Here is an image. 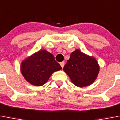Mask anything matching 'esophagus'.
Masks as SVG:
<instances>
[{"instance_id":"obj_1","label":"esophagus","mask_w":120,"mask_h":120,"mask_svg":"<svg viewBox=\"0 0 120 120\" xmlns=\"http://www.w3.org/2000/svg\"><path fill=\"white\" fill-rule=\"evenodd\" d=\"M65 62H60V65H61V66H62V68H63V67H64V65H65Z\"/></svg>"}]
</instances>
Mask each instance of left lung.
Listing matches in <instances>:
<instances>
[{
  "label": "left lung",
  "instance_id": "left-lung-1",
  "mask_svg": "<svg viewBox=\"0 0 120 120\" xmlns=\"http://www.w3.org/2000/svg\"><path fill=\"white\" fill-rule=\"evenodd\" d=\"M63 69L75 86L83 87L91 85L96 80L99 66L96 58L76 49L71 54Z\"/></svg>",
  "mask_w": 120,
  "mask_h": 120
}]
</instances>
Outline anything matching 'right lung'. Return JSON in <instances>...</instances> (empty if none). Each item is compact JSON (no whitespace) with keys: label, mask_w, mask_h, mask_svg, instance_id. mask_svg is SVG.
<instances>
[{"label":"right lung","mask_w":120,"mask_h":120,"mask_svg":"<svg viewBox=\"0 0 120 120\" xmlns=\"http://www.w3.org/2000/svg\"><path fill=\"white\" fill-rule=\"evenodd\" d=\"M62 69L54 55L46 50H41L24 60L21 71L27 81L40 86L48 82L52 73Z\"/></svg>","instance_id":"add662e5"}]
</instances>
